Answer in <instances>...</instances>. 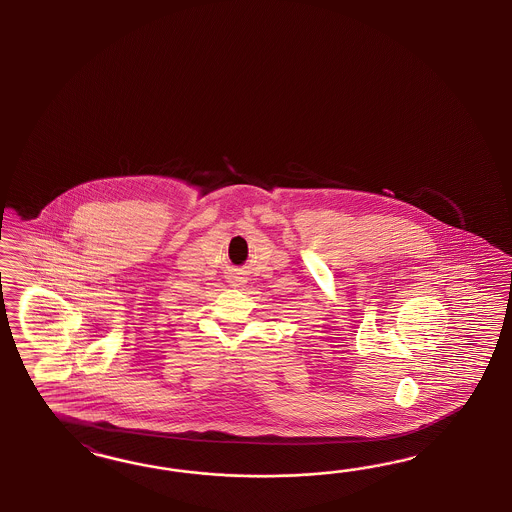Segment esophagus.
Instances as JSON below:
<instances>
[{
  "label": "esophagus",
  "instance_id": "esophagus-1",
  "mask_svg": "<svg viewBox=\"0 0 512 512\" xmlns=\"http://www.w3.org/2000/svg\"><path fill=\"white\" fill-rule=\"evenodd\" d=\"M240 283H244V279L234 278V285H240Z\"/></svg>",
  "mask_w": 512,
  "mask_h": 512
}]
</instances>
